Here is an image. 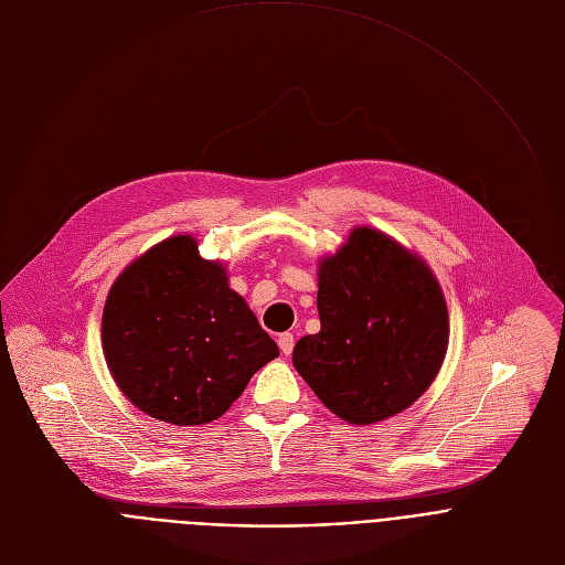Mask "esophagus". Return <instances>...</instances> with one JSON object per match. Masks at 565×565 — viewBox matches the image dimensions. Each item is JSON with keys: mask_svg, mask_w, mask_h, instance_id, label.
Wrapping results in <instances>:
<instances>
[{"mask_svg": "<svg viewBox=\"0 0 565 565\" xmlns=\"http://www.w3.org/2000/svg\"><path fill=\"white\" fill-rule=\"evenodd\" d=\"M278 345H280L282 354H291V350H294V334H291V332H285V334H280V339H278Z\"/></svg>", "mask_w": 565, "mask_h": 565, "instance_id": "obj_1", "label": "esophagus"}]
</instances>
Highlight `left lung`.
I'll list each match as a JSON object with an SVG mask.
<instances>
[{
	"label": "left lung",
	"mask_w": 565,
	"mask_h": 565,
	"mask_svg": "<svg viewBox=\"0 0 565 565\" xmlns=\"http://www.w3.org/2000/svg\"><path fill=\"white\" fill-rule=\"evenodd\" d=\"M321 332L302 337L294 367L350 424L406 411L437 377L449 311L428 265L391 235L356 226L319 263Z\"/></svg>",
	"instance_id": "obj_1"
}]
</instances>
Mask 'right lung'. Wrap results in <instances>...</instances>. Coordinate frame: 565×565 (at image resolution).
Segmentation results:
<instances>
[{
	"label": "right lung",
	"instance_id": "right-lung-1",
	"mask_svg": "<svg viewBox=\"0 0 565 565\" xmlns=\"http://www.w3.org/2000/svg\"><path fill=\"white\" fill-rule=\"evenodd\" d=\"M103 352L120 393L177 426L222 417L248 380L278 356L226 269L204 260L193 235H172L111 285Z\"/></svg>",
	"mask_w": 565,
	"mask_h": 565
}]
</instances>
